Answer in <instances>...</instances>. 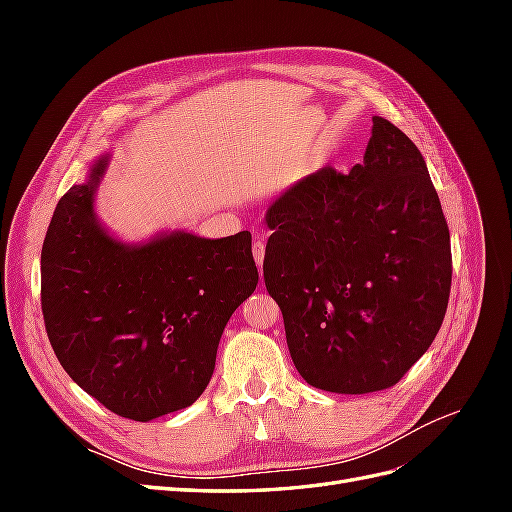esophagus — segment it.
I'll use <instances>...</instances> for the list:
<instances>
[{"label": "esophagus", "mask_w": 512, "mask_h": 512, "mask_svg": "<svg viewBox=\"0 0 512 512\" xmlns=\"http://www.w3.org/2000/svg\"><path fill=\"white\" fill-rule=\"evenodd\" d=\"M265 247H267V235L265 232H256L254 243H252V254L258 269H262V260H265Z\"/></svg>", "instance_id": "1"}]
</instances>
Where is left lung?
<instances>
[{
    "label": "left lung",
    "instance_id": "1",
    "mask_svg": "<svg viewBox=\"0 0 512 512\" xmlns=\"http://www.w3.org/2000/svg\"><path fill=\"white\" fill-rule=\"evenodd\" d=\"M265 284L292 363L331 393L384 391L436 339L451 294V235L421 151L374 117L363 164L324 166L267 211Z\"/></svg>",
    "mask_w": 512,
    "mask_h": 512
}]
</instances>
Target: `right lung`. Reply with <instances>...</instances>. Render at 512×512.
<instances>
[{
    "instance_id": "right-lung-1",
    "label": "right lung",
    "mask_w": 512,
    "mask_h": 512,
    "mask_svg": "<svg viewBox=\"0 0 512 512\" xmlns=\"http://www.w3.org/2000/svg\"><path fill=\"white\" fill-rule=\"evenodd\" d=\"M104 166L55 207L40 258L42 316L68 376L104 408L147 423L203 395L258 269L247 230L173 232L134 247L108 237L94 215Z\"/></svg>"
}]
</instances>
